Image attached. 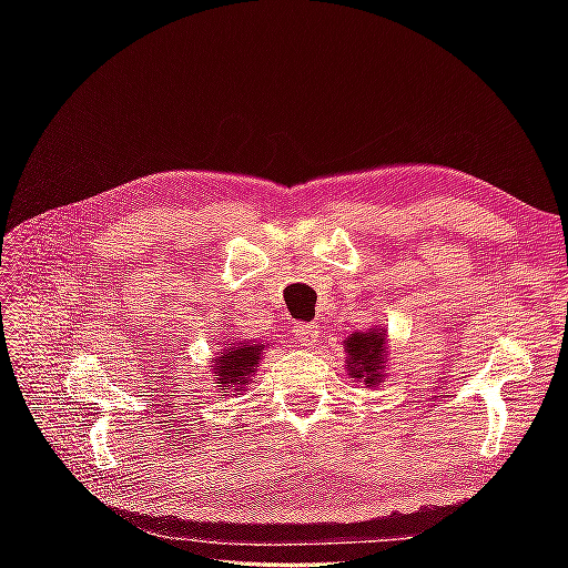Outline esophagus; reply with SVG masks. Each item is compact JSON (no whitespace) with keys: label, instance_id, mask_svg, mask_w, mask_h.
Wrapping results in <instances>:
<instances>
[{"label":"esophagus","instance_id":"34e87169","mask_svg":"<svg viewBox=\"0 0 568 568\" xmlns=\"http://www.w3.org/2000/svg\"><path fill=\"white\" fill-rule=\"evenodd\" d=\"M317 336H320V329L315 327V324H307V322L300 324V322H297L295 327H293V339H295L297 346H303V348H312V346H315Z\"/></svg>","mask_w":568,"mask_h":568}]
</instances>
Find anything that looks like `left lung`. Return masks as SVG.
<instances>
[{
  "instance_id": "8db88e82",
  "label": "left lung",
  "mask_w": 568,
  "mask_h": 568,
  "mask_svg": "<svg viewBox=\"0 0 568 568\" xmlns=\"http://www.w3.org/2000/svg\"><path fill=\"white\" fill-rule=\"evenodd\" d=\"M346 371L354 381L366 383V388H376L385 381L388 368V332L371 327L366 332H354L344 339Z\"/></svg>"
}]
</instances>
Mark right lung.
Returning a JSON list of instances; mask_svg holds the SVG:
<instances>
[{
    "mask_svg": "<svg viewBox=\"0 0 568 568\" xmlns=\"http://www.w3.org/2000/svg\"><path fill=\"white\" fill-rule=\"evenodd\" d=\"M268 348V344L263 342H251V339H232L224 348L216 352L212 358V373H214V383L220 393H236L248 388L251 376L258 368L261 354Z\"/></svg>",
    "mask_w": 568,
    "mask_h": 568,
    "instance_id": "1",
    "label": "right lung"
}]
</instances>
